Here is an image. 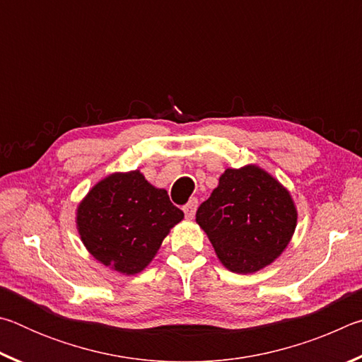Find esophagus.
I'll use <instances>...</instances> for the list:
<instances>
[{
    "label": "esophagus",
    "instance_id": "obj_1",
    "mask_svg": "<svg viewBox=\"0 0 362 362\" xmlns=\"http://www.w3.org/2000/svg\"><path fill=\"white\" fill-rule=\"evenodd\" d=\"M196 207H198V199H196V198H192V199L188 201V204L183 206V212H185V217L187 218H193L194 217Z\"/></svg>",
    "mask_w": 362,
    "mask_h": 362
}]
</instances>
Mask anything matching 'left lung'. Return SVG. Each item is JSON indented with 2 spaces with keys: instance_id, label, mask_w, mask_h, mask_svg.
I'll list each match as a JSON object with an SVG mask.
<instances>
[{
  "instance_id": "left-lung-1",
  "label": "left lung",
  "mask_w": 362,
  "mask_h": 362,
  "mask_svg": "<svg viewBox=\"0 0 362 362\" xmlns=\"http://www.w3.org/2000/svg\"><path fill=\"white\" fill-rule=\"evenodd\" d=\"M196 222L212 243L218 260L233 273L265 268L283 254L297 226L291 193L255 164L226 169Z\"/></svg>"
}]
</instances>
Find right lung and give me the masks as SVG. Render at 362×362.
<instances>
[{
  "label": "right lung",
  "mask_w": 362,
  "mask_h": 362,
  "mask_svg": "<svg viewBox=\"0 0 362 362\" xmlns=\"http://www.w3.org/2000/svg\"><path fill=\"white\" fill-rule=\"evenodd\" d=\"M183 212L168 192L140 170L115 173L89 189L76 209V226L89 254L122 274L148 265Z\"/></svg>",
  "instance_id": "right-lung-1"
}]
</instances>
